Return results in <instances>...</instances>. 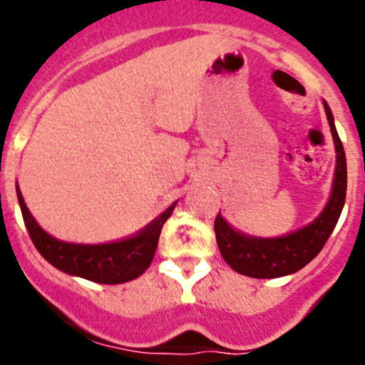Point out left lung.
<instances>
[{
  "label": "left lung",
  "instance_id": "1",
  "mask_svg": "<svg viewBox=\"0 0 365 365\" xmlns=\"http://www.w3.org/2000/svg\"><path fill=\"white\" fill-rule=\"evenodd\" d=\"M323 104H325L327 118H329L337 152L336 178H334V189L329 205L325 206L322 215L314 222L281 238L245 237V235L235 231L219 213L215 219V227H213L217 245H219L224 261L238 274L254 279H274L295 274L318 256L332 235L346 201L348 176H346L344 148H342L339 134L334 125L332 111L327 102Z\"/></svg>",
  "mask_w": 365,
  "mask_h": 365
}]
</instances>
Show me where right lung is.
I'll return each mask as SVG.
<instances>
[{
    "instance_id": "1",
    "label": "right lung",
    "mask_w": 365,
    "mask_h": 365,
    "mask_svg": "<svg viewBox=\"0 0 365 365\" xmlns=\"http://www.w3.org/2000/svg\"><path fill=\"white\" fill-rule=\"evenodd\" d=\"M17 200L23 212L26 230L36 251L58 270L101 284L128 282L139 277L150 267L159 245L162 226L171 217L176 205L169 206L159 219L153 220L141 233L128 240L104 245H79L60 242L47 235L29 213L19 187H17Z\"/></svg>"
}]
</instances>
